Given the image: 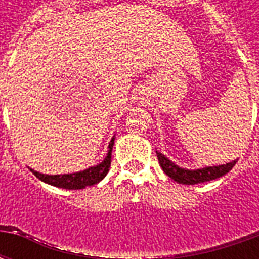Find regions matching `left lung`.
<instances>
[{
	"mask_svg": "<svg viewBox=\"0 0 259 259\" xmlns=\"http://www.w3.org/2000/svg\"><path fill=\"white\" fill-rule=\"evenodd\" d=\"M158 161L165 174L168 175L170 179L178 182L180 185H197V183H204L209 180H215L218 178H222L229 170H232L237 159L232 162L223 163V165H217V166H205L200 169H186L179 165L172 162L168 157H165L162 152L157 151Z\"/></svg>",
	"mask_w": 259,
	"mask_h": 259,
	"instance_id": "obj_1",
	"label": "left lung"
}]
</instances>
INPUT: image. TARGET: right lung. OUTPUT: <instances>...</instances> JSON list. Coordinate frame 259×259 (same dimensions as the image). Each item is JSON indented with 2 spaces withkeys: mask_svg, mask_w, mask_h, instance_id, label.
I'll return each mask as SVG.
<instances>
[{
  "mask_svg": "<svg viewBox=\"0 0 259 259\" xmlns=\"http://www.w3.org/2000/svg\"><path fill=\"white\" fill-rule=\"evenodd\" d=\"M113 143H115V136H113L109 144H108V152L107 157L104 158V161L100 162L96 166H90V168L80 170V172H74V174H65V175H44L37 172L34 169L30 170L33 175L38 178V179L48 183V185L55 186L59 189H66V190H80V189H85L87 186H94L98 182H101L107 174L109 172V166H111V155H112Z\"/></svg>",
  "mask_w": 259,
  "mask_h": 259,
  "instance_id": "obj_1",
  "label": "right lung"
}]
</instances>
